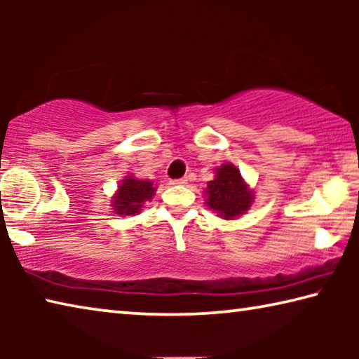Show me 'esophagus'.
<instances>
[{
    "label": "esophagus",
    "instance_id": "1",
    "mask_svg": "<svg viewBox=\"0 0 359 359\" xmlns=\"http://www.w3.org/2000/svg\"><path fill=\"white\" fill-rule=\"evenodd\" d=\"M188 179L187 177H182V179H174L171 180V185H187Z\"/></svg>",
    "mask_w": 359,
    "mask_h": 359
}]
</instances>
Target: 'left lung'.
<instances>
[{
	"mask_svg": "<svg viewBox=\"0 0 359 359\" xmlns=\"http://www.w3.org/2000/svg\"><path fill=\"white\" fill-rule=\"evenodd\" d=\"M253 191L236 166L222 165L215 169V179L208 182L205 204L224 220H233L250 209Z\"/></svg>",
	"mask_w": 359,
	"mask_h": 359,
	"instance_id": "obj_1",
	"label": "left lung"
}]
</instances>
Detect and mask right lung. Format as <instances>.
<instances>
[{"label": "right lung", "instance_id": "right-lung-1", "mask_svg": "<svg viewBox=\"0 0 359 359\" xmlns=\"http://www.w3.org/2000/svg\"><path fill=\"white\" fill-rule=\"evenodd\" d=\"M156 188L154 182L139 180L128 175L121 180L112 196V208L117 215H136L141 212L145 201L154 198Z\"/></svg>", "mask_w": 359, "mask_h": 359}]
</instances>
